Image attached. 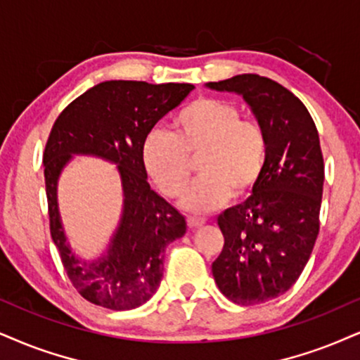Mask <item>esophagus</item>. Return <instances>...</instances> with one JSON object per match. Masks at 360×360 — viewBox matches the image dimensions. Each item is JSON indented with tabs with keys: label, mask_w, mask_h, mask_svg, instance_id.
<instances>
[{
	"label": "esophagus",
	"mask_w": 360,
	"mask_h": 360,
	"mask_svg": "<svg viewBox=\"0 0 360 360\" xmlns=\"http://www.w3.org/2000/svg\"><path fill=\"white\" fill-rule=\"evenodd\" d=\"M187 221H188L190 229H198V227H202L203 224H205V219H198V217H188Z\"/></svg>",
	"instance_id": "esophagus-1"
}]
</instances>
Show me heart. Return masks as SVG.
Instances as JSON below:
<instances>
[{"label": "heart", "mask_w": 360, "mask_h": 360, "mask_svg": "<svg viewBox=\"0 0 360 360\" xmlns=\"http://www.w3.org/2000/svg\"><path fill=\"white\" fill-rule=\"evenodd\" d=\"M267 135L252 120H242L237 106L224 100L198 98L181 108L172 133L153 130L141 145L146 175L167 197H179L187 187L192 162L200 173L181 198L192 214H207L242 197L260 180L267 160Z\"/></svg>", "instance_id": "obj_1"}]
</instances>
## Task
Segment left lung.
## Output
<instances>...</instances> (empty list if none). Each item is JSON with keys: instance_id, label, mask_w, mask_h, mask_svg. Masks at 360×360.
Listing matches in <instances>:
<instances>
[{"instance_id": "left-lung-1", "label": "left lung", "mask_w": 360, "mask_h": 360, "mask_svg": "<svg viewBox=\"0 0 360 360\" xmlns=\"http://www.w3.org/2000/svg\"><path fill=\"white\" fill-rule=\"evenodd\" d=\"M205 86L240 95L267 135L265 168L252 195L217 219L225 243L212 264L227 299L264 304L297 282L319 235L323 190L319 133L302 101L274 79L247 73Z\"/></svg>"}]
</instances>
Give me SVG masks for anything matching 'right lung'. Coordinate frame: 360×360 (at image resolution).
<instances>
[{
  "label": "right lung",
  "instance_id": "obj_1",
  "mask_svg": "<svg viewBox=\"0 0 360 360\" xmlns=\"http://www.w3.org/2000/svg\"><path fill=\"white\" fill-rule=\"evenodd\" d=\"M193 88L190 83L103 82L73 100L51 128L43 153L50 232L66 275L88 302L112 310L143 305L162 282L167 247L187 232L185 217L150 188L141 145ZM75 154L113 162L124 192L122 217L109 245L88 261L72 252L57 207V180Z\"/></svg>",
  "mask_w": 360,
  "mask_h": 360
}]
</instances>
